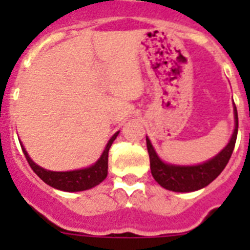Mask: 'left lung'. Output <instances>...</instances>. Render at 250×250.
Returning a JSON list of instances; mask_svg holds the SVG:
<instances>
[{
	"label": "left lung",
	"instance_id": "obj_1",
	"mask_svg": "<svg viewBox=\"0 0 250 250\" xmlns=\"http://www.w3.org/2000/svg\"><path fill=\"white\" fill-rule=\"evenodd\" d=\"M237 128H239V119H237V110L235 106V131L229 145L218 156L214 157L213 160L197 166L166 165L158 158L150 141L146 137V148H148L153 178L156 179V182L160 186L174 192H193L201 189L213 182L223 171L226 165L229 164L236 143Z\"/></svg>",
	"mask_w": 250,
	"mask_h": 250
}]
</instances>
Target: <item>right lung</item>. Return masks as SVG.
Returning <instances> with one entry per match:
<instances>
[{
	"label": "right lung",
	"mask_w": 250,
	"mask_h": 250,
	"mask_svg": "<svg viewBox=\"0 0 250 250\" xmlns=\"http://www.w3.org/2000/svg\"><path fill=\"white\" fill-rule=\"evenodd\" d=\"M117 132L106 145L105 150L102 153L101 158L93 165V166L83 168V170L75 171H64V172H56V171L44 170L42 167L37 166L25 152V149L21 146V150L24 153L25 160L28 162L35 174L45 182L48 186L57 188V189L66 190V192H79V190L89 189L92 187L98 186L104 179L107 176V161H109V149L114 140L118 136Z\"/></svg>",
	"instance_id": "obj_1"
}]
</instances>
